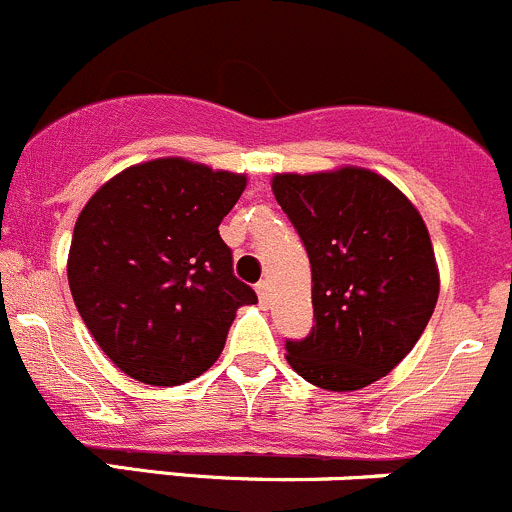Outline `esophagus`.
Instances as JSON below:
<instances>
[{
	"instance_id": "34e87169",
	"label": "esophagus",
	"mask_w": 512,
	"mask_h": 512,
	"mask_svg": "<svg viewBox=\"0 0 512 512\" xmlns=\"http://www.w3.org/2000/svg\"><path fill=\"white\" fill-rule=\"evenodd\" d=\"M256 294H259V302L264 304H269V284H266V281H259V284H256Z\"/></svg>"
}]
</instances>
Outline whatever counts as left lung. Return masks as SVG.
I'll list each match as a JSON object with an SVG mask.
<instances>
[{
	"mask_svg": "<svg viewBox=\"0 0 512 512\" xmlns=\"http://www.w3.org/2000/svg\"><path fill=\"white\" fill-rule=\"evenodd\" d=\"M276 203L312 266L314 327L287 342V363L317 388L360 391L411 353L439 299V266L424 218L365 167L284 172Z\"/></svg>",
	"mask_w": 512,
	"mask_h": 512,
	"instance_id": "left-lung-1",
	"label": "left lung"
}]
</instances>
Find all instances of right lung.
I'll list each match as a JSON object with an SVG mask.
<instances>
[{"label":"right lung","instance_id":"obj_1","mask_svg":"<svg viewBox=\"0 0 512 512\" xmlns=\"http://www.w3.org/2000/svg\"><path fill=\"white\" fill-rule=\"evenodd\" d=\"M246 175L182 157L131 164L81 210L68 253L73 302L98 348L147 386H180L223 353L256 292L233 276L218 225Z\"/></svg>","mask_w":512,"mask_h":512}]
</instances>
